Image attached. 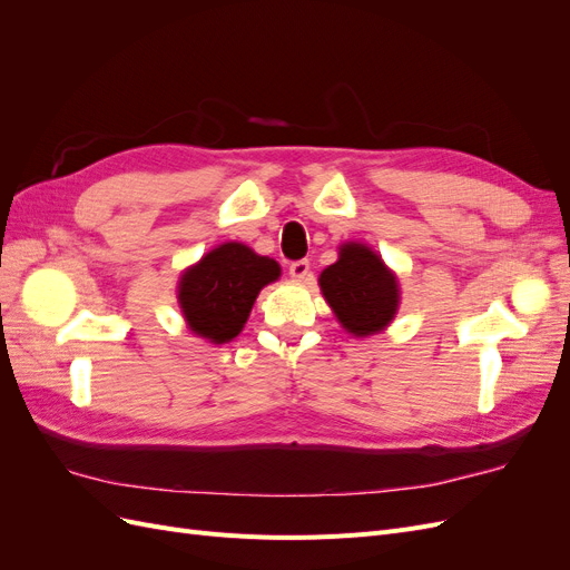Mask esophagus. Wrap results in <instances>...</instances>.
Masks as SVG:
<instances>
[{
  "mask_svg": "<svg viewBox=\"0 0 570 570\" xmlns=\"http://www.w3.org/2000/svg\"><path fill=\"white\" fill-rule=\"evenodd\" d=\"M289 275H292V281L306 283L308 278H312V264H308L306 258H299V262H292L289 264Z\"/></svg>",
  "mask_w": 570,
  "mask_h": 570,
  "instance_id": "1",
  "label": "esophagus"
}]
</instances>
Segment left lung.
Listing matches in <instances>:
<instances>
[{"label": "left lung", "instance_id": "8db88e82", "mask_svg": "<svg viewBox=\"0 0 570 570\" xmlns=\"http://www.w3.org/2000/svg\"><path fill=\"white\" fill-rule=\"evenodd\" d=\"M318 285L340 325L354 337L383 333L400 312V278L364 243H342L337 262L323 268Z\"/></svg>", "mask_w": 570, "mask_h": 570}]
</instances>
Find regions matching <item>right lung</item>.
I'll use <instances>...</instances> for the list:
<instances>
[{"instance_id":"right-lung-1","label":"right lung","mask_w":570,"mask_h":570,"mask_svg":"<svg viewBox=\"0 0 570 570\" xmlns=\"http://www.w3.org/2000/svg\"><path fill=\"white\" fill-rule=\"evenodd\" d=\"M281 264L256 254L245 243H223L187 266L176 285V297L187 331L212 344L235 340L266 285L281 278Z\"/></svg>"}]
</instances>
